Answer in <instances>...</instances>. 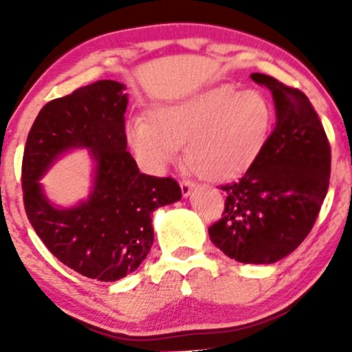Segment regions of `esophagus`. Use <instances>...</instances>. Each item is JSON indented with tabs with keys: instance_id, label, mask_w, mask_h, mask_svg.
<instances>
[{
	"instance_id": "obj_1",
	"label": "esophagus",
	"mask_w": 352,
	"mask_h": 352,
	"mask_svg": "<svg viewBox=\"0 0 352 352\" xmlns=\"http://www.w3.org/2000/svg\"><path fill=\"white\" fill-rule=\"evenodd\" d=\"M194 186L190 182H182L180 184V190H182V197H189L190 192H192Z\"/></svg>"
}]
</instances>
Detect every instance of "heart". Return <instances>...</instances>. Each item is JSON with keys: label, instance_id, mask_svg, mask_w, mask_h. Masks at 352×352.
Masks as SVG:
<instances>
[{"label": "heart", "instance_id": "obj_1", "mask_svg": "<svg viewBox=\"0 0 352 352\" xmlns=\"http://www.w3.org/2000/svg\"><path fill=\"white\" fill-rule=\"evenodd\" d=\"M272 112L258 90L218 85L156 105L151 120L134 117L126 136L141 165L162 172L184 143V162L208 180H228L254 163L271 131Z\"/></svg>", "mask_w": 352, "mask_h": 352}]
</instances>
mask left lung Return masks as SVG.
Returning a JSON list of instances; mask_svg holds the SVG:
<instances>
[{
	"instance_id": "left-lung-1",
	"label": "left lung",
	"mask_w": 352,
	"mask_h": 352,
	"mask_svg": "<svg viewBox=\"0 0 352 352\" xmlns=\"http://www.w3.org/2000/svg\"><path fill=\"white\" fill-rule=\"evenodd\" d=\"M272 94L276 126L242 179L223 186L225 212L211 242L243 264H274L307 239L329 189L330 146L303 91L252 73Z\"/></svg>"
}]
</instances>
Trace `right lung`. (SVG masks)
<instances>
[{
  "label": "right lung",
  "mask_w": 352,
  "mask_h": 352,
  "mask_svg": "<svg viewBox=\"0 0 352 352\" xmlns=\"http://www.w3.org/2000/svg\"><path fill=\"white\" fill-rule=\"evenodd\" d=\"M126 85L102 80L42 107L22 163L23 202L35 233L58 261L97 281L136 271L153 245V211L180 201L173 179L144 175L127 151ZM87 149L92 186L87 199L58 206L40 179L63 154Z\"/></svg>",
  "instance_id": "1"
}]
</instances>
